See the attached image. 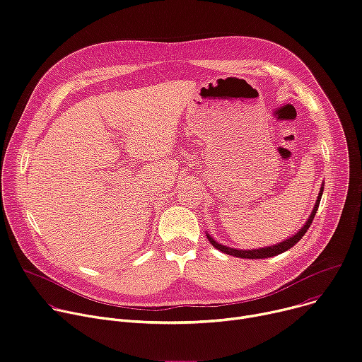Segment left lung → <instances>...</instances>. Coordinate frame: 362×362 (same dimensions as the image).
Instances as JSON below:
<instances>
[{
    "mask_svg": "<svg viewBox=\"0 0 362 362\" xmlns=\"http://www.w3.org/2000/svg\"><path fill=\"white\" fill-rule=\"evenodd\" d=\"M322 192H323V187H320V192H319V196H317V201L315 204V208L306 222V225L300 229L299 233H296V235L290 237L288 240L277 244V245H272V247H266V248H259V250H235V248H229V247H225V245H221L219 243H216L209 234H206L209 243L219 251L225 252V254H229V255H234V257H240V258H269V257H274L277 254H281L284 251H287L288 248H291L294 244H298L302 237L306 234V231L309 229V226L312 225V221L316 215V211L319 208V204H320V198H322Z\"/></svg>",
    "mask_w": 362,
    "mask_h": 362,
    "instance_id": "left-lung-1",
    "label": "left lung"
}]
</instances>
